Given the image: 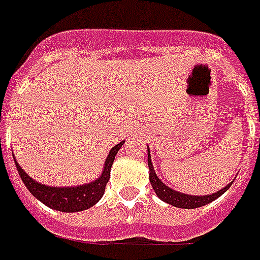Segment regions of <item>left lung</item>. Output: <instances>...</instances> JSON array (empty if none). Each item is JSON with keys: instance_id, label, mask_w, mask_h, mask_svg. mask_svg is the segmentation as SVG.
I'll list each match as a JSON object with an SVG mask.
<instances>
[{"instance_id": "left-lung-1", "label": "left lung", "mask_w": 260, "mask_h": 260, "mask_svg": "<svg viewBox=\"0 0 260 260\" xmlns=\"http://www.w3.org/2000/svg\"><path fill=\"white\" fill-rule=\"evenodd\" d=\"M148 168H150V182L152 189L155 190L156 196L161 199L165 203L175 206V207H179V209H198L202 206L211 203L213 200L218 199L221 196L222 193L227 192L228 187L231 186V183H228L225 187H222L221 190H218L217 193H211V194H204V196H192V194H186V193H180L178 190L171 189L169 186L164 183L162 180L156 176L152 162H151V155L150 150H148Z\"/></svg>"}]
</instances>
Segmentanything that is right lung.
Returning a JSON list of instances; mask_svg holds the SVG:
<instances>
[{
  "instance_id": "right-lung-1",
  "label": "right lung",
  "mask_w": 260,
  "mask_h": 260,
  "mask_svg": "<svg viewBox=\"0 0 260 260\" xmlns=\"http://www.w3.org/2000/svg\"><path fill=\"white\" fill-rule=\"evenodd\" d=\"M123 144H124V141L119 143L110 150L109 155L105 161L104 172L96 180L86 183V185L71 186V187H57V186L54 187V186H47L40 182H36L21 168V165L16 162L15 156H14V161H15L16 169H18V174L21 176L22 182L25 183L27 190L32 193L35 198L39 199L42 203L53 210H58V211H64V213H75V211L89 209L102 199L105 187L109 182L110 168L113 165L117 151L120 150Z\"/></svg>"
}]
</instances>
